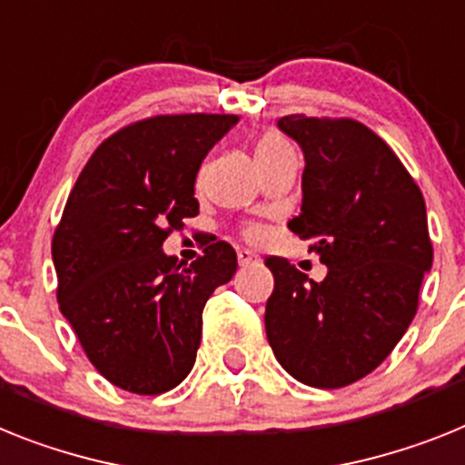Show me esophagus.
Returning a JSON list of instances; mask_svg holds the SVG:
<instances>
[{
  "label": "esophagus",
  "mask_w": 465,
  "mask_h": 465,
  "mask_svg": "<svg viewBox=\"0 0 465 465\" xmlns=\"http://www.w3.org/2000/svg\"><path fill=\"white\" fill-rule=\"evenodd\" d=\"M257 255L255 252H250V250H238V264L241 266H252L257 264Z\"/></svg>",
  "instance_id": "1"
}]
</instances>
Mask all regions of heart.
<instances>
[{
    "instance_id": "heart-1",
    "label": "heart",
    "mask_w": 465,
    "mask_h": 465,
    "mask_svg": "<svg viewBox=\"0 0 465 465\" xmlns=\"http://www.w3.org/2000/svg\"><path fill=\"white\" fill-rule=\"evenodd\" d=\"M290 143L285 140L282 135H278V133H266V135L260 137V143H257L255 147V159H264V156H273V154H281V152H288ZM250 238H260L262 233L257 232V229H250L248 232Z\"/></svg>"
}]
</instances>
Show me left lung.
I'll list each match as a JSON object with an SVG mask.
<instances>
[{"mask_svg": "<svg viewBox=\"0 0 465 465\" xmlns=\"http://www.w3.org/2000/svg\"><path fill=\"white\" fill-rule=\"evenodd\" d=\"M304 152L302 213L288 227L328 266L311 281L282 257L266 302V339L282 370L316 389H341L377 370L417 313L433 264L426 203L393 149L353 119L278 121Z\"/></svg>", "mask_w": 465, "mask_h": 465, "instance_id": "1", "label": "left lung"}]
</instances>
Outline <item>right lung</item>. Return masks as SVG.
<instances>
[{
	"label": "right lung",
	"instance_id": "obj_1",
	"mask_svg": "<svg viewBox=\"0 0 465 465\" xmlns=\"http://www.w3.org/2000/svg\"><path fill=\"white\" fill-rule=\"evenodd\" d=\"M236 114H163L100 144L76 180L54 233L58 304L88 361L137 395L175 389L192 372L203 306L236 273L217 241L189 266L163 241L199 215L196 173Z\"/></svg>",
	"mask_w": 465,
	"mask_h": 465
}]
</instances>
